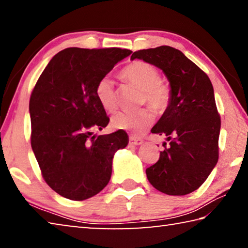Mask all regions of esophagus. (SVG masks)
Listing matches in <instances>:
<instances>
[{"label": "esophagus", "instance_id": "1", "mask_svg": "<svg viewBox=\"0 0 248 248\" xmlns=\"http://www.w3.org/2000/svg\"><path fill=\"white\" fill-rule=\"evenodd\" d=\"M129 143L132 144V145H141L143 143V140L140 139V138H136V137H130L129 138Z\"/></svg>", "mask_w": 248, "mask_h": 248}]
</instances>
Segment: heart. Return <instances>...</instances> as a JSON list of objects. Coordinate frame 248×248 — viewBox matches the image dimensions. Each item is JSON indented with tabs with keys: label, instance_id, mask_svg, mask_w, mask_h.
Listing matches in <instances>:
<instances>
[{
	"label": "heart",
	"instance_id": "heart-1",
	"mask_svg": "<svg viewBox=\"0 0 248 248\" xmlns=\"http://www.w3.org/2000/svg\"><path fill=\"white\" fill-rule=\"evenodd\" d=\"M120 77L124 81L142 91L140 103L148 104L156 112L164 111L170 100V87L159 78L158 71L152 64L144 61H133L123 69ZM96 98L103 108L114 111L117 108V98L114 82L108 77L100 78L95 89ZM153 123V114L149 109L139 111H119L111 118L112 127L120 130L142 132Z\"/></svg>",
	"mask_w": 248,
	"mask_h": 248
}]
</instances>
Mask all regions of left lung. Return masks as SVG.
<instances>
[{"mask_svg":"<svg viewBox=\"0 0 248 248\" xmlns=\"http://www.w3.org/2000/svg\"><path fill=\"white\" fill-rule=\"evenodd\" d=\"M134 59L161 69L170 86L169 106L151 130L166 137L170 145L146 169V177L166 195L190 194L204 183L219 159L221 119L211 81L182 51L170 46L139 50L132 53Z\"/></svg>","mask_w":248,"mask_h":248,"instance_id":"8db88e82","label":"left lung"}]
</instances>
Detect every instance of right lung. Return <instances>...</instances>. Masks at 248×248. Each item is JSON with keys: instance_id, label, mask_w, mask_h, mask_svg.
<instances>
[{"instance_id": "obj_1", "label": "right lung", "mask_w": 248, "mask_h": 248, "mask_svg": "<svg viewBox=\"0 0 248 248\" xmlns=\"http://www.w3.org/2000/svg\"><path fill=\"white\" fill-rule=\"evenodd\" d=\"M131 50L66 48L37 81L29 100L31 149L50 188L66 199L97 195L111 177L112 158L129 142L118 130L94 136L109 118L95 89Z\"/></svg>"}]
</instances>
